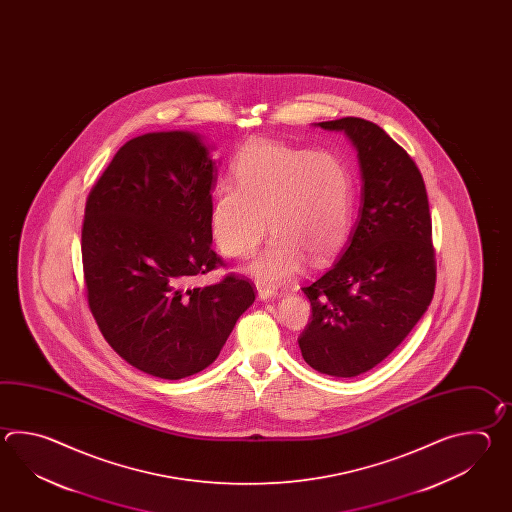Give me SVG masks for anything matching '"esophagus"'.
<instances>
[{
	"label": "esophagus",
	"instance_id": "34e87169",
	"mask_svg": "<svg viewBox=\"0 0 512 512\" xmlns=\"http://www.w3.org/2000/svg\"><path fill=\"white\" fill-rule=\"evenodd\" d=\"M276 296H278V291H274L272 287H267V285H258V298H260L261 302H267V300L276 298Z\"/></svg>",
	"mask_w": 512,
	"mask_h": 512
}]
</instances>
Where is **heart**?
Listing matches in <instances>:
<instances>
[{"label":"heart","instance_id":"b5f03b06","mask_svg":"<svg viewBox=\"0 0 512 512\" xmlns=\"http://www.w3.org/2000/svg\"><path fill=\"white\" fill-rule=\"evenodd\" d=\"M230 175L236 186L216 192L210 229L227 256L245 258L258 249L269 221L274 236L249 265L256 280L283 282L304 267L307 256L324 263L348 243L355 186L337 153L247 142L230 164Z\"/></svg>","mask_w":512,"mask_h":512}]
</instances>
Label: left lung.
Wrapping results in <instances>:
<instances>
[{"label":"left lung","instance_id":"1","mask_svg":"<svg viewBox=\"0 0 512 512\" xmlns=\"http://www.w3.org/2000/svg\"><path fill=\"white\" fill-rule=\"evenodd\" d=\"M315 126L353 144L362 192L346 249L302 287L313 315L298 346L313 370L348 379L381 364L432 302V219L423 175L386 131L357 117Z\"/></svg>","mask_w":512,"mask_h":512}]
</instances>
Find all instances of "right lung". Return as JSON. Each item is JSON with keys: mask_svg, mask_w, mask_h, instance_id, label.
<instances>
[{"mask_svg": "<svg viewBox=\"0 0 512 512\" xmlns=\"http://www.w3.org/2000/svg\"><path fill=\"white\" fill-rule=\"evenodd\" d=\"M199 133L126 142L87 196V302L109 346L133 368L179 381L218 359L256 294L243 278L190 287L223 261L212 251L218 161Z\"/></svg>", "mask_w": 512, "mask_h": 512, "instance_id": "add662e5", "label": "right lung"}]
</instances>
